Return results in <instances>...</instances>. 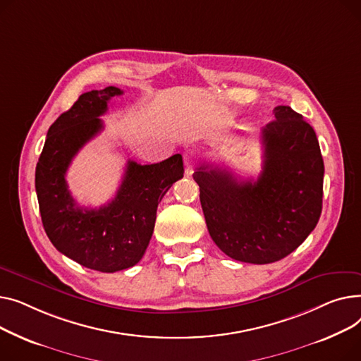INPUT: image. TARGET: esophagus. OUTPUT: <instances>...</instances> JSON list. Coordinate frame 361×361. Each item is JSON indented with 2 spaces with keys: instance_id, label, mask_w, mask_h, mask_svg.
Returning <instances> with one entry per match:
<instances>
[{
  "instance_id": "obj_1",
  "label": "esophagus",
  "mask_w": 361,
  "mask_h": 361,
  "mask_svg": "<svg viewBox=\"0 0 361 361\" xmlns=\"http://www.w3.org/2000/svg\"><path fill=\"white\" fill-rule=\"evenodd\" d=\"M183 163H185V166H186V169H190L194 166V163H195V160H197V152L195 150H185L183 152Z\"/></svg>"
}]
</instances>
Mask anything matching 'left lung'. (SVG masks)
Listing matches in <instances>:
<instances>
[{
  "mask_svg": "<svg viewBox=\"0 0 361 361\" xmlns=\"http://www.w3.org/2000/svg\"><path fill=\"white\" fill-rule=\"evenodd\" d=\"M262 128L257 180L202 163L192 175L211 239L231 259L271 264L298 249L322 213L324 160L312 126L290 106Z\"/></svg>",
  "mask_w": 361,
  "mask_h": 361,
  "instance_id": "obj_1",
  "label": "left lung"
}]
</instances>
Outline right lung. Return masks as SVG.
<instances>
[{
	"instance_id": "add662e5",
	"label": "right lung",
	"mask_w": 361,
	"mask_h": 361,
	"mask_svg": "<svg viewBox=\"0 0 361 361\" xmlns=\"http://www.w3.org/2000/svg\"><path fill=\"white\" fill-rule=\"evenodd\" d=\"M123 92L109 86L82 93L48 131L36 164L35 186L44 228L52 245L80 265L100 272L134 267L150 243L157 207L171 186L183 178L175 154L160 163L128 160L115 198L93 209L78 207L66 175L80 148L103 130L108 102Z\"/></svg>"
}]
</instances>
